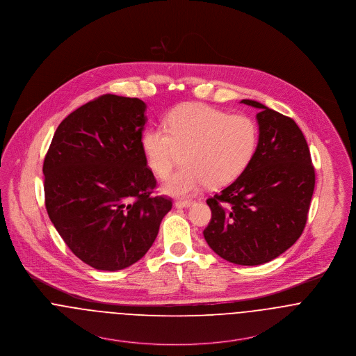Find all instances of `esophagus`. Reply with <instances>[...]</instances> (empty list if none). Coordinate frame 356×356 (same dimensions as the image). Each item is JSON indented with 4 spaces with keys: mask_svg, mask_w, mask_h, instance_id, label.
<instances>
[{
    "mask_svg": "<svg viewBox=\"0 0 356 356\" xmlns=\"http://www.w3.org/2000/svg\"><path fill=\"white\" fill-rule=\"evenodd\" d=\"M193 203H195L193 200H177V202L175 203V206H176L177 209H188Z\"/></svg>",
    "mask_w": 356,
    "mask_h": 356,
    "instance_id": "34e87169",
    "label": "esophagus"
}]
</instances>
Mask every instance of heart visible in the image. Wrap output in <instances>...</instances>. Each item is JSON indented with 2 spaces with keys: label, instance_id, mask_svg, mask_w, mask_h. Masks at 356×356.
Instances as JSON below:
<instances>
[{
  "label": "heart",
  "instance_id": "heart-1",
  "mask_svg": "<svg viewBox=\"0 0 356 356\" xmlns=\"http://www.w3.org/2000/svg\"><path fill=\"white\" fill-rule=\"evenodd\" d=\"M257 143L258 127L249 115H230L204 104L176 107L167 127H149L141 136L147 167L159 177H165L183 153L186 165L163 184L172 196H189L207 183H230L249 164Z\"/></svg>",
  "mask_w": 356,
  "mask_h": 356
}]
</instances>
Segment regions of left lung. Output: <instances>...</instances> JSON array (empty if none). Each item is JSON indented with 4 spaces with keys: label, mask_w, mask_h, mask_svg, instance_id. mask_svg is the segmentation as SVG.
Instances as JSON below:
<instances>
[{
    "label": "left lung",
    "mask_w": 356,
    "mask_h": 356,
    "mask_svg": "<svg viewBox=\"0 0 356 356\" xmlns=\"http://www.w3.org/2000/svg\"><path fill=\"white\" fill-rule=\"evenodd\" d=\"M258 145L229 187L207 199L209 248L243 266L262 265L288 250L302 234L314 189L309 147L292 118L259 102Z\"/></svg>",
    "instance_id": "8db88e82"
}]
</instances>
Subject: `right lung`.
I'll return each mask as SVG.
<instances>
[{"label": "right lung", "mask_w": 356, "mask_h": 356, "mask_svg": "<svg viewBox=\"0 0 356 356\" xmlns=\"http://www.w3.org/2000/svg\"><path fill=\"white\" fill-rule=\"evenodd\" d=\"M147 105L106 94L58 126L44 159L45 209L65 245L94 269L115 272L141 259L172 209L152 196L141 136Z\"/></svg>", "instance_id": "add662e5"}]
</instances>
